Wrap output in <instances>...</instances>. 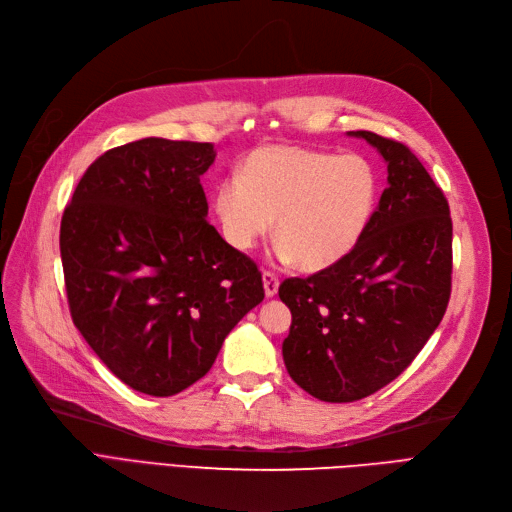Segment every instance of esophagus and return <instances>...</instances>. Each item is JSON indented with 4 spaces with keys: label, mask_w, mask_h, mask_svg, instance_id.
Here are the masks:
<instances>
[{
    "label": "esophagus",
    "mask_w": 512,
    "mask_h": 512,
    "mask_svg": "<svg viewBox=\"0 0 512 512\" xmlns=\"http://www.w3.org/2000/svg\"><path fill=\"white\" fill-rule=\"evenodd\" d=\"M278 285H280L278 276L272 270H263V289H266L268 298H272V295L278 291Z\"/></svg>",
    "instance_id": "1"
}]
</instances>
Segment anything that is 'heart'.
I'll list each match as a JSON object with an SVG mask.
<instances>
[{"mask_svg":"<svg viewBox=\"0 0 512 512\" xmlns=\"http://www.w3.org/2000/svg\"><path fill=\"white\" fill-rule=\"evenodd\" d=\"M376 172L361 155L261 146L223 178L214 210L227 242L249 251L276 217L278 257L321 270L353 251L376 206Z\"/></svg>","mask_w":512,"mask_h":512,"instance_id":"obj_1","label":"heart"}]
</instances>
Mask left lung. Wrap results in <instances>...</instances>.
<instances>
[{
	"label": "left lung",
	"instance_id": "left-lung-1",
	"mask_svg": "<svg viewBox=\"0 0 512 512\" xmlns=\"http://www.w3.org/2000/svg\"><path fill=\"white\" fill-rule=\"evenodd\" d=\"M387 161L381 202L349 255L278 295L291 310L283 359L312 398L355 402L398 378L451 298L453 221L442 189L398 140L351 131Z\"/></svg>",
	"mask_w": 512,
	"mask_h": 512
}]
</instances>
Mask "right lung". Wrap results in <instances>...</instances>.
<instances>
[{"label":"right lung","instance_id":"obj_1","mask_svg":"<svg viewBox=\"0 0 512 512\" xmlns=\"http://www.w3.org/2000/svg\"><path fill=\"white\" fill-rule=\"evenodd\" d=\"M208 142L144 138L97 157L61 217L78 332L125 385L168 398L212 368L266 291L257 263L206 214Z\"/></svg>","mask_w":512,"mask_h":512}]
</instances>
